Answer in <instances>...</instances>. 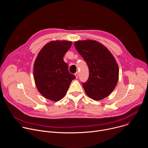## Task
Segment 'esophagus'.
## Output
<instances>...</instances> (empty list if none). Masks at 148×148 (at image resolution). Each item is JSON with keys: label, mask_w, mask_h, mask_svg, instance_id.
<instances>
[{"label": "esophagus", "mask_w": 148, "mask_h": 148, "mask_svg": "<svg viewBox=\"0 0 148 148\" xmlns=\"http://www.w3.org/2000/svg\"><path fill=\"white\" fill-rule=\"evenodd\" d=\"M74 75H75V76L76 78H78V72L75 73L74 74Z\"/></svg>", "instance_id": "esophagus-1"}]
</instances>
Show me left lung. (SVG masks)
Returning a JSON list of instances; mask_svg holds the SVG:
<instances>
[{
	"mask_svg": "<svg viewBox=\"0 0 148 148\" xmlns=\"http://www.w3.org/2000/svg\"><path fill=\"white\" fill-rule=\"evenodd\" d=\"M74 46L89 69L88 79L82 82L86 93L97 101L107 97L113 91L118 81L119 67L115 58L97 41H78Z\"/></svg>",
	"mask_w": 148,
	"mask_h": 148,
	"instance_id": "8db88e82",
	"label": "left lung"
}]
</instances>
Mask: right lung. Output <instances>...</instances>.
Returning <instances> with one entry per match:
<instances>
[{
  "instance_id": "right-lung-1",
  "label": "right lung",
  "mask_w": 148,
  "mask_h": 148,
  "mask_svg": "<svg viewBox=\"0 0 148 148\" xmlns=\"http://www.w3.org/2000/svg\"><path fill=\"white\" fill-rule=\"evenodd\" d=\"M71 45V41L66 40L50 41L42 48L35 60L33 76L36 86L40 93L50 100L61 99L75 78L63 60Z\"/></svg>"
}]
</instances>
